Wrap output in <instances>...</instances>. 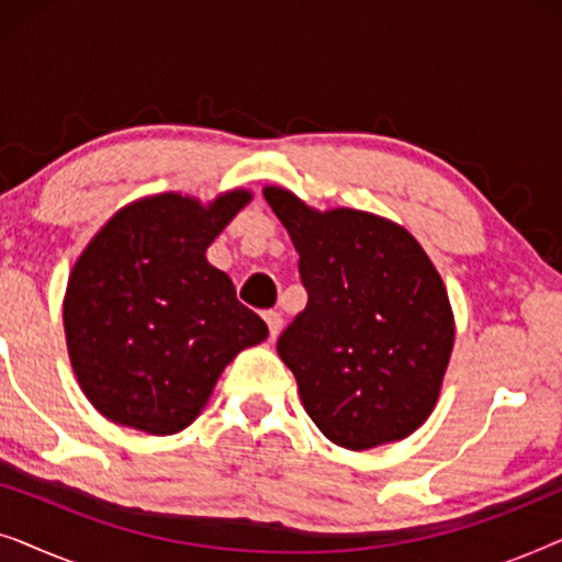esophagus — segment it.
Segmentation results:
<instances>
[{"label": "esophagus", "instance_id": "34e87169", "mask_svg": "<svg viewBox=\"0 0 562 562\" xmlns=\"http://www.w3.org/2000/svg\"><path fill=\"white\" fill-rule=\"evenodd\" d=\"M263 319H266V325H268V335H271V340H273V337L281 333L283 317H281L279 312H266V314H263Z\"/></svg>", "mask_w": 562, "mask_h": 562}]
</instances>
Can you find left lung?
<instances>
[{
	"label": "left lung",
	"instance_id": "1",
	"mask_svg": "<svg viewBox=\"0 0 562 562\" xmlns=\"http://www.w3.org/2000/svg\"><path fill=\"white\" fill-rule=\"evenodd\" d=\"M299 252L306 306L276 350L306 414L348 450L412 435L435 409L456 327L448 291L419 243L358 210L314 212L263 191Z\"/></svg>",
	"mask_w": 562,
	"mask_h": 562
}]
</instances>
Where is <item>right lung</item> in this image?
<instances>
[{
	"mask_svg": "<svg viewBox=\"0 0 562 562\" xmlns=\"http://www.w3.org/2000/svg\"><path fill=\"white\" fill-rule=\"evenodd\" d=\"M248 202V191L210 206L179 194L143 199L114 214L76 260L64 304L68 356L106 419L181 432L229 360L266 340V322L204 256Z\"/></svg>",
	"mask_w": 562,
	"mask_h": 562,
	"instance_id": "1",
	"label": "right lung"
}]
</instances>
